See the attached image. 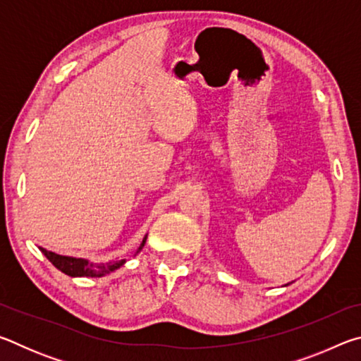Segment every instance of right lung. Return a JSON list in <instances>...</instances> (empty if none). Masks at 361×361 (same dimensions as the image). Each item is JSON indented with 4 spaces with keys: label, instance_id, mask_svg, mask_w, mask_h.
<instances>
[{
    "label": "right lung",
    "instance_id": "obj_1",
    "mask_svg": "<svg viewBox=\"0 0 361 361\" xmlns=\"http://www.w3.org/2000/svg\"><path fill=\"white\" fill-rule=\"evenodd\" d=\"M146 242V237L142 242V245H140L138 252L143 248ZM41 252L44 253L46 258L52 262L54 266H56L59 271H62L66 276H71V277H102L105 276V274H109L114 269L121 267L124 264V259H116V261H109L105 262V264H90L85 259H79V258H71V256H62V255H56L52 252H47V250L41 248Z\"/></svg>",
    "mask_w": 361,
    "mask_h": 361
}]
</instances>
